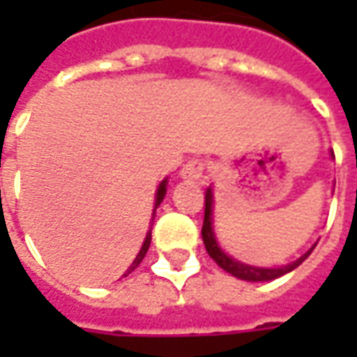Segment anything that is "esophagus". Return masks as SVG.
Here are the masks:
<instances>
[{
  "label": "esophagus",
  "instance_id": "esophagus-1",
  "mask_svg": "<svg viewBox=\"0 0 357 357\" xmlns=\"http://www.w3.org/2000/svg\"><path fill=\"white\" fill-rule=\"evenodd\" d=\"M204 170H206V164L199 158H191L189 162L183 164V168L179 170V176L187 181H202Z\"/></svg>",
  "mask_w": 357,
  "mask_h": 357
}]
</instances>
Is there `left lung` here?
Here are the masks:
<instances>
[{"label": "left lung", "instance_id": "8db88e82", "mask_svg": "<svg viewBox=\"0 0 357 357\" xmlns=\"http://www.w3.org/2000/svg\"><path fill=\"white\" fill-rule=\"evenodd\" d=\"M331 156L335 158L333 151H331ZM202 241H204V247H206V252L210 255V258L220 266L222 269H225L227 273H231L233 277L237 279H243V281H273L277 277L289 273L292 269H296L300 264L306 260L307 256L312 255V250L315 248L317 243H314L312 247L307 248L304 255L296 258L294 262L284 264V266H279V268H260V266H250V264L239 262L237 258L225 255L224 248L220 247V243L216 239V233H214V191L212 187L206 189L204 193V222H202Z\"/></svg>", "mask_w": 357, "mask_h": 357}]
</instances>
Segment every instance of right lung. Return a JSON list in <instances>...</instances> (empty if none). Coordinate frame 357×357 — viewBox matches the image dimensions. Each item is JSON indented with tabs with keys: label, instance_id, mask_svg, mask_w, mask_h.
<instances>
[{
	"label": "right lung",
	"instance_id": "right-lung-1",
	"mask_svg": "<svg viewBox=\"0 0 357 357\" xmlns=\"http://www.w3.org/2000/svg\"><path fill=\"white\" fill-rule=\"evenodd\" d=\"M166 185H168V178H164L162 181H160V185H158V189H156V195H155V210H153V220H155L156 208L160 206V202H162V201H164V197H166ZM151 229H153V227H151ZM151 229H149L147 235H145V241H143V245H141V248H139V252H137V256L133 258L132 266H130V268L126 269V273H124V275H122V277L130 275V273H132L133 269H135V268H137V266H139L141 260L145 258V255H147L149 247H151Z\"/></svg>",
	"mask_w": 357,
	"mask_h": 357
}]
</instances>
